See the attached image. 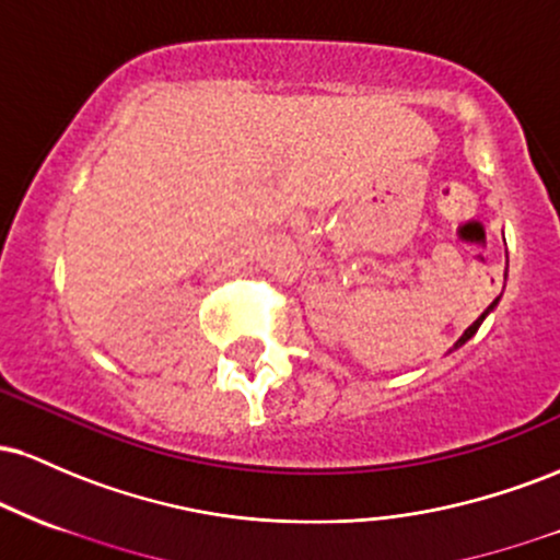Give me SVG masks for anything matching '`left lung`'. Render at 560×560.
<instances>
[{"instance_id":"1","label":"left lung","mask_w":560,"mask_h":560,"mask_svg":"<svg viewBox=\"0 0 560 560\" xmlns=\"http://www.w3.org/2000/svg\"><path fill=\"white\" fill-rule=\"evenodd\" d=\"M498 302H500V298H494V300H492V305H490V307H487V311H485V313H481V316H479L477 320H474V324H471V326H468V329H466L464 334H460V339H458V342H455L453 347H450V352H453V350H460V347H464V345L468 342V339H471V337H474V334H477V331H479V326H481V324H485V318H487V316H490V313L494 311V307H498Z\"/></svg>"}]
</instances>
